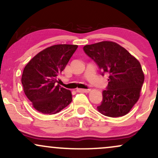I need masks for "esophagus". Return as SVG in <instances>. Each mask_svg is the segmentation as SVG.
<instances>
[{
  "instance_id": "obj_1",
  "label": "esophagus",
  "mask_w": 158,
  "mask_h": 158,
  "mask_svg": "<svg viewBox=\"0 0 158 158\" xmlns=\"http://www.w3.org/2000/svg\"><path fill=\"white\" fill-rule=\"evenodd\" d=\"M77 92H79V93H89L90 89H79L78 88L77 89Z\"/></svg>"
}]
</instances>
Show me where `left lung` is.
Masks as SVG:
<instances>
[{
    "label": "left lung",
    "instance_id": "8db88e82",
    "mask_svg": "<svg viewBox=\"0 0 158 158\" xmlns=\"http://www.w3.org/2000/svg\"><path fill=\"white\" fill-rule=\"evenodd\" d=\"M83 50L97 64L101 75H109L98 110L107 117L126 115L139 99L144 82V74L138 60L113 41L85 45Z\"/></svg>",
    "mask_w": 158,
    "mask_h": 158
}]
</instances>
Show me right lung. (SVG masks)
Segmentation results:
<instances>
[{
  "label": "right lung",
  "mask_w": 158,
  "mask_h": 158,
  "mask_svg": "<svg viewBox=\"0 0 158 158\" xmlns=\"http://www.w3.org/2000/svg\"><path fill=\"white\" fill-rule=\"evenodd\" d=\"M77 48L53 45L39 52L25 66L21 77L23 91L38 111L54 114L71 102V92L56 83Z\"/></svg>",
  "instance_id": "add662e5"
}]
</instances>
